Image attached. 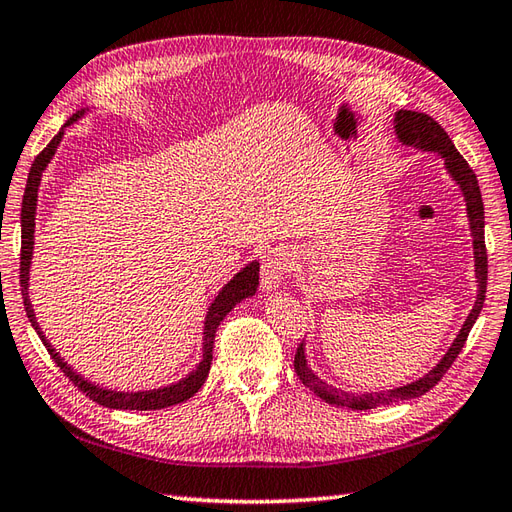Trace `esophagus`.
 Instances as JSON below:
<instances>
[{
	"instance_id": "34e87169",
	"label": "esophagus",
	"mask_w": 512,
	"mask_h": 512,
	"mask_svg": "<svg viewBox=\"0 0 512 512\" xmlns=\"http://www.w3.org/2000/svg\"><path fill=\"white\" fill-rule=\"evenodd\" d=\"M290 270V250L286 246H275L262 257V288L275 290L282 286Z\"/></svg>"
}]
</instances>
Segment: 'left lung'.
<instances>
[{"label": "left lung", "instance_id": "left-lung-1", "mask_svg": "<svg viewBox=\"0 0 512 512\" xmlns=\"http://www.w3.org/2000/svg\"><path fill=\"white\" fill-rule=\"evenodd\" d=\"M395 133L399 137V142H404L408 146H417L424 150H433V153L444 157L446 170L450 177L455 179L462 188V193L466 197V210H468V222H470V233H473V246H475V268H477V284H479V293L475 299V306L470 310L468 319L464 322L462 330H459L457 339L453 346L448 348V353L442 357L433 370L422 379H417L413 384L399 386L393 390H382V393H366V395H353V393H344V390H337L333 386H328L322 382L313 370L306 364V355H304V342L297 346L295 353V373L302 379V384L306 388L313 390L317 397H322L324 402L335 404V406H344V408H353V410H368V408H377V406H388L395 402H404V399H413V397H422L428 393L439 379L446 375V370L453 366L457 355L462 353V348L468 339L470 328L477 322L479 313H482L484 299H486V279H488V255H486V242H484V202H482V193H479V184L477 177L473 173V168L468 166L466 159L459 155V150L455 148L453 139L448 137L446 130L439 126L433 117H428L426 113H415V110H397L395 113Z\"/></svg>", "mask_w": 512, "mask_h": 512}]
</instances>
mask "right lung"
Wrapping results in <instances>:
<instances>
[{
	"label": "right lung",
	"instance_id": "add662e5",
	"mask_svg": "<svg viewBox=\"0 0 512 512\" xmlns=\"http://www.w3.org/2000/svg\"><path fill=\"white\" fill-rule=\"evenodd\" d=\"M79 115H82V110L70 117L68 122L64 124V128L73 124ZM64 128L59 130V133L53 139H50V144L35 157L33 166H30L28 182H26V190H24L19 284H22V297H24L26 315L30 319V324H33V328L37 330L39 339L44 342L48 355L53 357V362L59 366V370H62V373L70 379V382H73V386H77L79 390H82V393H86L88 399H93V402L102 404L106 408H117V410H159V408L182 404V402H186V399L193 397L206 382L210 362H213V342H215V333H217L219 322H222L226 313H230V308H233L235 304H239L242 299H246L250 295H255V290L259 286V264L257 262L248 264L244 270H239V273L233 279H230V282L222 290H219L215 302L210 304V308H208V315H206V322H204V357H202V362H199V366L188 377H184L182 382H177L173 386L157 388V390H137V393H117V390H106V388H99V386H93L90 382H86V379L79 377L75 370L70 368L64 362V359L55 353V348L48 344V339L44 337L42 330H39V324H37L33 308H30V299H28V268H30V257H33V244H35L33 235H35L37 188H39V182H42L44 168L48 166L50 159H53L59 142H62Z\"/></svg>",
	"mask_w": 512,
	"mask_h": 512
}]
</instances>
